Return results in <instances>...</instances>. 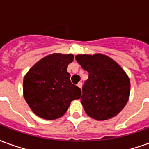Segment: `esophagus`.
Listing matches in <instances>:
<instances>
[{"label":"esophagus","mask_w":149,"mask_h":149,"mask_svg":"<svg viewBox=\"0 0 149 149\" xmlns=\"http://www.w3.org/2000/svg\"><path fill=\"white\" fill-rule=\"evenodd\" d=\"M77 86L81 88V87H82V83H81V82H79V83L77 84Z\"/></svg>","instance_id":"esophagus-1"}]
</instances>
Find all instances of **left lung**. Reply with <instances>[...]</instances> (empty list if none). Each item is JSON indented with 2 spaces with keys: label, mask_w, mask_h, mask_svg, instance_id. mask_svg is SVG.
Here are the masks:
<instances>
[{
  "label": "left lung",
  "mask_w": 149,
  "mask_h": 149,
  "mask_svg": "<svg viewBox=\"0 0 149 149\" xmlns=\"http://www.w3.org/2000/svg\"><path fill=\"white\" fill-rule=\"evenodd\" d=\"M76 61L88 72L81 101L88 115L97 120L115 116L128 102L130 82L121 67L101 54L77 55Z\"/></svg>",
  "instance_id": "left-lung-1"
}]
</instances>
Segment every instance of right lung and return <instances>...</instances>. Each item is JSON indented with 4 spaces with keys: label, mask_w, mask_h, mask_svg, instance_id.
I'll return each instance as SVG.
<instances>
[{
    "label": "right lung",
    "mask_w": 149,
    "mask_h": 149,
    "mask_svg": "<svg viewBox=\"0 0 149 149\" xmlns=\"http://www.w3.org/2000/svg\"><path fill=\"white\" fill-rule=\"evenodd\" d=\"M73 58L72 54L49 55L25 75L24 97L36 115L46 120L57 119L66 112L72 100L81 97V88L72 84L67 72Z\"/></svg>",
    "instance_id": "right-lung-1"
}]
</instances>
